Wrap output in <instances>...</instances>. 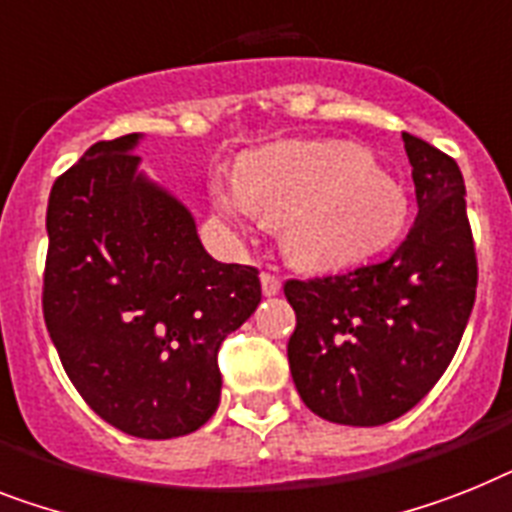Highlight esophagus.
Instances as JSON below:
<instances>
[{
    "instance_id": "esophagus-1",
    "label": "esophagus",
    "mask_w": 512,
    "mask_h": 512,
    "mask_svg": "<svg viewBox=\"0 0 512 512\" xmlns=\"http://www.w3.org/2000/svg\"><path fill=\"white\" fill-rule=\"evenodd\" d=\"M280 277H274V274L264 272L261 274V290H264V295H277L280 293Z\"/></svg>"
}]
</instances>
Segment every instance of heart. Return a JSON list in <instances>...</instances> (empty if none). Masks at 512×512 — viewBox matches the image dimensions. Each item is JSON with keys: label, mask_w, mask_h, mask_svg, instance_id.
Listing matches in <instances>:
<instances>
[{"label": "heart", "mask_w": 512, "mask_h": 512, "mask_svg": "<svg viewBox=\"0 0 512 512\" xmlns=\"http://www.w3.org/2000/svg\"><path fill=\"white\" fill-rule=\"evenodd\" d=\"M227 222L253 214L280 225L287 253L306 266H348L398 238L403 188L345 141H290L243 159L235 183L214 188Z\"/></svg>", "instance_id": "b5f03b06"}]
</instances>
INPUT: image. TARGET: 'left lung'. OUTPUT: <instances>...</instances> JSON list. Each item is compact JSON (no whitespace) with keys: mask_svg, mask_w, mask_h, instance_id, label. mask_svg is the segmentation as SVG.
Returning <instances> with one entry per match:
<instances>
[{"mask_svg":"<svg viewBox=\"0 0 512 512\" xmlns=\"http://www.w3.org/2000/svg\"><path fill=\"white\" fill-rule=\"evenodd\" d=\"M418 217L384 261L287 280L290 374L308 411L379 426L411 411L453 361L476 301L474 232L453 156L403 133Z\"/></svg>","mask_w":512,"mask_h":512,"instance_id":"1","label":"left lung"}]
</instances>
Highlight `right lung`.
<instances>
[{"label": "right lung", "instance_id": "1", "mask_svg": "<svg viewBox=\"0 0 512 512\" xmlns=\"http://www.w3.org/2000/svg\"><path fill=\"white\" fill-rule=\"evenodd\" d=\"M138 135L99 141L54 180L44 322L67 377L114 429L196 432L219 405V345L261 301L259 269L219 264L177 198L135 175Z\"/></svg>", "mask_w": 512, "mask_h": 512}]
</instances>
